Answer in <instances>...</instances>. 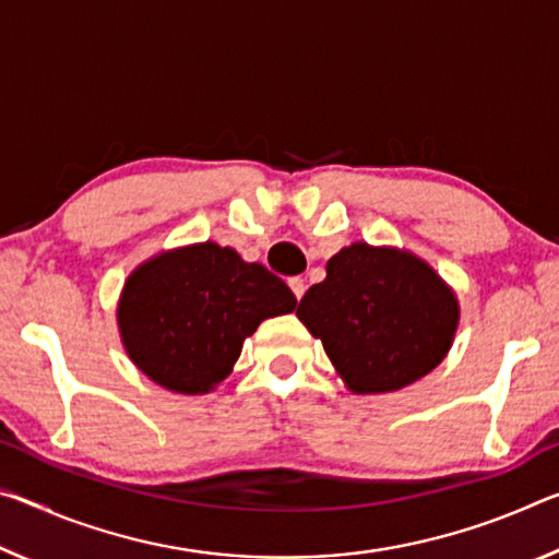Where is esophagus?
I'll return each instance as SVG.
<instances>
[{
  "mask_svg": "<svg viewBox=\"0 0 559 559\" xmlns=\"http://www.w3.org/2000/svg\"><path fill=\"white\" fill-rule=\"evenodd\" d=\"M288 286H290V290H294V296L300 300V298H304V294H306V283H304V278H290L288 281Z\"/></svg>",
  "mask_w": 559,
  "mask_h": 559,
  "instance_id": "1",
  "label": "esophagus"
}]
</instances>
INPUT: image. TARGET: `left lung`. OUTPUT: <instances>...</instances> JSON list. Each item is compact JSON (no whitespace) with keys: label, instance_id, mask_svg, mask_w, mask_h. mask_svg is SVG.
Segmentation results:
<instances>
[{"label":"left lung","instance_id":"left-lung-1","mask_svg":"<svg viewBox=\"0 0 559 559\" xmlns=\"http://www.w3.org/2000/svg\"><path fill=\"white\" fill-rule=\"evenodd\" d=\"M296 316L321 338L350 393H393L438 368L453 345V288L411 251L350 243L325 263Z\"/></svg>","mask_w":559,"mask_h":559}]
</instances>
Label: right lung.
I'll return each mask as SVG.
<instances>
[{
    "mask_svg": "<svg viewBox=\"0 0 559 559\" xmlns=\"http://www.w3.org/2000/svg\"><path fill=\"white\" fill-rule=\"evenodd\" d=\"M296 296L261 263L214 241L164 251L123 283L117 321L141 373L171 393H209L231 373L243 341Z\"/></svg>",
    "mask_w": 559,
    "mask_h": 559,
    "instance_id": "obj_1",
    "label": "right lung"
}]
</instances>
